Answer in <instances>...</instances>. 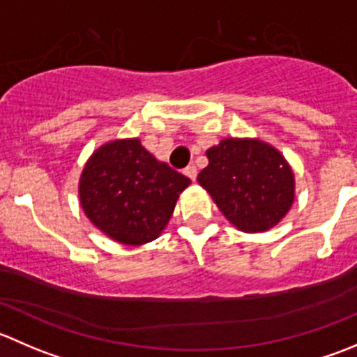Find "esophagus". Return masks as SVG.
I'll list each match as a JSON object with an SVG mask.
<instances>
[{
  "label": "esophagus",
  "mask_w": 357,
  "mask_h": 357,
  "mask_svg": "<svg viewBox=\"0 0 357 357\" xmlns=\"http://www.w3.org/2000/svg\"><path fill=\"white\" fill-rule=\"evenodd\" d=\"M185 174L188 176L192 181H195V179H197V167H195V165H188V167L185 169Z\"/></svg>",
  "instance_id": "esophagus-1"
}]
</instances>
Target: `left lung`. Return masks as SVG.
I'll use <instances>...</instances> for the list:
<instances>
[{
    "instance_id": "1",
    "label": "left lung",
    "mask_w": 357,
    "mask_h": 357,
    "mask_svg": "<svg viewBox=\"0 0 357 357\" xmlns=\"http://www.w3.org/2000/svg\"><path fill=\"white\" fill-rule=\"evenodd\" d=\"M205 155L208 165L197 179L240 231H268L285 218L295 179L275 146L255 138H225Z\"/></svg>"
}]
</instances>
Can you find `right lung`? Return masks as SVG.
<instances>
[{"label":"right lung","mask_w":357,"mask_h":357,"mask_svg":"<svg viewBox=\"0 0 357 357\" xmlns=\"http://www.w3.org/2000/svg\"><path fill=\"white\" fill-rule=\"evenodd\" d=\"M190 183L158 162L138 138L114 139L86 162L79 200L100 231L124 245H143L164 231Z\"/></svg>","instance_id":"add662e5"}]
</instances>
